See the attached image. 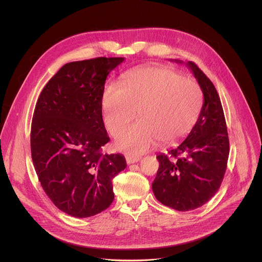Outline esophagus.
Listing matches in <instances>:
<instances>
[{"instance_id":"34e87169","label":"esophagus","mask_w":262,"mask_h":262,"mask_svg":"<svg viewBox=\"0 0 262 262\" xmlns=\"http://www.w3.org/2000/svg\"><path fill=\"white\" fill-rule=\"evenodd\" d=\"M140 160L139 157H133V156H126V161L128 164H131V163H135V162H138Z\"/></svg>"}]
</instances>
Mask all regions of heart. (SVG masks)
Segmentation results:
<instances>
[{
	"mask_svg": "<svg viewBox=\"0 0 262 262\" xmlns=\"http://www.w3.org/2000/svg\"><path fill=\"white\" fill-rule=\"evenodd\" d=\"M203 104L199 84L161 66L145 67L126 74L121 85L109 83L103 93L104 122L117 135L134 119L140 120L123 131L116 147L137 156L157 140L171 144L184 139L195 124Z\"/></svg>",
	"mask_w": 262,
	"mask_h": 262,
	"instance_id": "obj_1",
	"label": "heart"
}]
</instances>
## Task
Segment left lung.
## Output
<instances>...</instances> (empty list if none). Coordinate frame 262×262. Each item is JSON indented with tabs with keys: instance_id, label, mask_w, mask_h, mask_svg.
Here are the masks:
<instances>
[{
	"instance_id": "1",
	"label": "left lung",
	"mask_w": 262,
	"mask_h": 262,
	"mask_svg": "<svg viewBox=\"0 0 262 262\" xmlns=\"http://www.w3.org/2000/svg\"><path fill=\"white\" fill-rule=\"evenodd\" d=\"M187 66L202 89L204 104L186 140L167 154L156 156L159 167L152 183L153 193L161 204L182 212L200 208L215 195L229 156L226 120L217 90L194 62Z\"/></svg>"
}]
</instances>
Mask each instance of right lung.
<instances>
[{"instance_id": "add662e5", "label": "right lung", "mask_w": 262, "mask_h": 262, "mask_svg": "<svg viewBox=\"0 0 262 262\" xmlns=\"http://www.w3.org/2000/svg\"><path fill=\"white\" fill-rule=\"evenodd\" d=\"M124 57L64 64L42 90L31 124V155L45 193L76 218L112 204L113 179L127 166L121 154H103L110 139L102 117L105 81Z\"/></svg>"}]
</instances>
